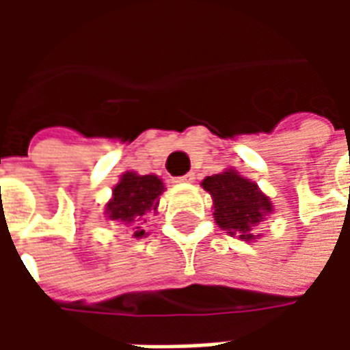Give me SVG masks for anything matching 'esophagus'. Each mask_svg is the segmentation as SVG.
Instances as JSON below:
<instances>
[{
    "instance_id": "1",
    "label": "esophagus",
    "mask_w": 350,
    "mask_h": 350,
    "mask_svg": "<svg viewBox=\"0 0 350 350\" xmlns=\"http://www.w3.org/2000/svg\"><path fill=\"white\" fill-rule=\"evenodd\" d=\"M178 182H185V183L195 182V172H187V174L180 176V178H178Z\"/></svg>"
}]
</instances>
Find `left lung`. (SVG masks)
Segmentation results:
<instances>
[{"mask_svg":"<svg viewBox=\"0 0 350 350\" xmlns=\"http://www.w3.org/2000/svg\"><path fill=\"white\" fill-rule=\"evenodd\" d=\"M204 187L213 198L215 223L228 234H238L242 240H255L251 227L264 219L271 212L270 198L258 191L257 183L245 180L234 170L208 176Z\"/></svg>","mask_w":350,"mask_h":350,"instance_id":"8db88e82","label":"left lung"}]
</instances>
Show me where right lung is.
<instances>
[{
    "instance_id": "obj_1",
    "label": "right lung",
    "mask_w": 350,
    "mask_h": 350,
    "mask_svg": "<svg viewBox=\"0 0 350 350\" xmlns=\"http://www.w3.org/2000/svg\"><path fill=\"white\" fill-rule=\"evenodd\" d=\"M163 182L157 176H138L125 172L120 183L112 189V200L107 204L108 219L120 223L138 221L146 212L157 210ZM135 238L144 236V230H137Z\"/></svg>"
}]
</instances>
